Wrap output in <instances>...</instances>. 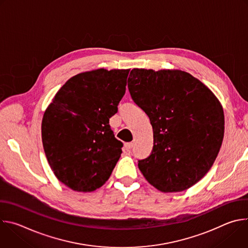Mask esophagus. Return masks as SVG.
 Here are the masks:
<instances>
[{"mask_svg": "<svg viewBox=\"0 0 248 248\" xmlns=\"http://www.w3.org/2000/svg\"><path fill=\"white\" fill-rule=\"evenodd\" d=\"M132 147H133V143L132 142H127V143L124 144V148H125L126 151H130Z\"/></svg>", "mask_w": 248, "mask_h": 248, "instance_id": "esophagus-1", "label": "esophagus"}]
</instances>
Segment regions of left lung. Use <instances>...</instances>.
I'll return each instance as SVG.
<instances>
[{
	"instance_id": "obj_1",
	"label": "left lung",
	"mask_w": 248,
	"mask_h": 248,
	"mask_svg": "<svg viewBox=\"0 0 248 248\" xmlns=\"http://www.w3.org/2000/svg\"><path fill=\"white\" fill-rule=\"evenodd\" d=\"M127 86L150 119L154 145L138 161L146 181L162 192L184 191L213 166L222 146V104L204 83L180 69L133 68Z\"/></svg>"
}]
</instances>
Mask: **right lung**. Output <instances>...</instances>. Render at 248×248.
Instances as JSON below:
<instances>
[{"instance_id": "add662e5", "label": "right lung", "mask_w": 248, "mask_h": 248, "mask_svg": "<svg viewBox=\"0 0 248 248\" xmlns=\"http://www.w3.org/2000/svg\"><path fill=\"white\" fill-rule=\"evenodd\" d=\"M129 69L98 68L69 78L47 107L41 125L56 178L78 192L101 187L122 154L109 120L125 93Z\"/></svg>"}]
</instances>
